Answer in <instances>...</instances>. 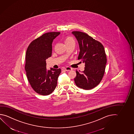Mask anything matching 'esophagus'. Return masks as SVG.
<instances>
[{
	"mask_svg": "<svg viewBox=\"0 0 134 134\" xmlns=\"http://www.w3.org/2000/svg\"><path fill=\"white\" fill-rule=\"evenodd\" d=\"M64 70H66V71H70V70H72V69L70 68V67H66L65 68H64Z\"/></svg>",
	"mask_w": 134,
	"mask_h": 134,
	"instance_id": "esophagus-1",
	"label": "esophagus"
}]
</instances>
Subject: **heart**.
Instances as JSON below:
<instances>
[{
    "mask_svg": "<svg viewBox=\"0 0 134 134\" xmlns=\"http://www.w3.org/2000/svg\"><path fill=\"white\" fill-rule=\"evenodd\" d=\"M72 42H74V40L71 37H67L66 39H65V44H68V43H72Z\"/></svg>",
    "mask_w": 134,
    "mask_h": 134,
    "instance_id": "1",
    "label": "heart"
}]
</instances>
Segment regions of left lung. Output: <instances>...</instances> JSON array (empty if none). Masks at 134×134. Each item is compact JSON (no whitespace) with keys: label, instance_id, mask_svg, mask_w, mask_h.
Listing matches in <instances>:
<instances>
[{"label":"left lung","instance_id":"obj_1","mask_svg":"<svg viewBox=\"0 0 134 134\" xmlns=\"http://www.w3.org/2000/svg\"><path fill=\"white\" fill-rule=\"evenodd\" d=\"M78 41L80 52L78 59L85 63V70H76L74 81L76 86L81 89L89 90L99 85L105 72L107 58L102 43L93 39L86 33L72 31Z\"/></svg>","mask_w":134,"mask_h":134}]
</instances>
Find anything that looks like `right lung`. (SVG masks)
Instances as JSON below:
<instances>
[{
    "label": "right lung",
    "instance_id": "1",
    "mask_svg": "<svg viewBox=\"0 0 134 134\" xmlns=\"http://www.w3.org/2000/svg\"><path fill=\"white\" fill-rule=\"evenodd\" d=\"M59 32L44 34L31 42L25 56V70L28 80L36 92L46 96L51 94L57 86L60 69H46V59L52 54V43Z\"/></svg>",
    "mask_w": 134,
    "mask_h": 134
}]
</instances>
